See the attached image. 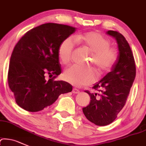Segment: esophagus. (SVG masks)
<instances>
[{"instance_id": "obj_1", "label": "esophagus", "mask_w": 146, "mask_h": 146, "mask_svg": "<svg viewBox=\"0 0 146 146\" xmlns=\"http://www.w3.org/2000/svg\"><path fill=\"white\" fill-rule=\"evenodd\" d=\"M72 92H73V93H74V94H77V93H79L80 90H78V89H76V88H73Z\"/></svg>"}]
</instances>
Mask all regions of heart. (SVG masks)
Instances as JSON below:
<instances>
[{"label":"heart","instance_id":"b5f03b06","mask_svg":"<svg viewBox=\"0 0 146 146\" xmlns=\"http://www.w3.org/2000/svg\"><path fill=\"white\" fill-rule=\"evenodd\" d=\"M92 54L91 65H94L100 73L106 72L113 67L117 60V52L110 47V41L98 32H88L84 34L67 37L59 45L58 56L59 60L63 65L70 62L75 48V42ZM64 79L75 86H81L92 84L97 79L93 69L81 68L72 65L65 70Z\"/></svg>","mask_w":146,"mask_h":146}]
</instances>
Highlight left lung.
<instances>
[{
  "mask_svg": "<svg viewBox=\"0 0 146 146\" xmlns=\"http://www.w3.org/2000/svg\"><path fill=\"white\" fill-rule=\"evenodd\" d=\"M106 34L114 37L118 48L117 60L93 88L99 93L86 91L90 97V104L83 108L86 118L99 126H105L115 120L123 109L136 76L134 56L125 37L117 31H109Z\"/></svg>",
  "mask_w": 146,
  "mask_h": 146,
  "instance_id": "1",
  "label": "left lung"
}]
</instances>
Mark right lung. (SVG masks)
<instances>
[{
    "mask_svg": "<svg viewBox=\"0 0 146 146\" xmlns=\"http://www.w3.org/2000/svg\"><path fill=\"white\" fill-rule=\"evenodd\" d=\"M75 32L67 25L47 23L30 30L14 48L8 70V85L17 104L24 110L37 112L51 106L72 86L54 81L61 73L58 49ZM48 74L52 79L46 81Z\"/></svg>",
    "mask_w": 146,
    "mask_h": 146,
    "instance_id": "obj_1",
    "label": "right lung"
}]
</instances>
